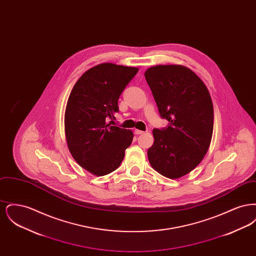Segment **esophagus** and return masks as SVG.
<instances>
[{
	"instance_id": "esophagus-1",
	"label": "esophagus",
	"mask_w": 256,
	"mask_h": 256,
	"mask_svg": "<svg viewBox=\"0 0 256 256\" xmlns=\"http://www.w3.org/2000/svg\"><path fill=\"white\" fill-rule=\"evenodd\" d=\"M134 134H136V135H139V134H144V132H142V130H134Z\"/></svg>"
}]
</instances>
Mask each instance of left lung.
Listing matches in <instances>:
<instances>
[{
	"label": "left lung",
	"instance_id": "1",
	"mask_svg": "<svg viewBox=\"0 0 256 256\" xmlns=\"http://www.w3.org/2000/svg\"><path fill=\"white\" fill-rule=\"evenodd\" d=\"M145 78L167 128L152 130L148 150L150 166L160 174L176 180L200 163L210 146L214 111L204 82L183 65H156Z\"/></svg>",
	"mask_w": 256,
	"mask_h": 256
}]
</instances>
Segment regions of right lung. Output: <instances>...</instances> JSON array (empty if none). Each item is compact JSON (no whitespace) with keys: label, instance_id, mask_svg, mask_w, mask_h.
<instances>
[{"label":"right lung","instance_id":"1","mask_svg":"<svg viewBox=\"0 0 256 256\" xmlns=\"http://www.w3.org/2000/svg\"><path fill=\"white\" fill-rule=\"evenodd\" d=\"M138 70L98 64L82 74L69 95L64 115L67 146L76 163L94 176L116 170L132 142V130L112 122L119 110L118 98Z\"/></svg>","mask_w":256,"mask_h":256}]
</instances>
